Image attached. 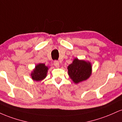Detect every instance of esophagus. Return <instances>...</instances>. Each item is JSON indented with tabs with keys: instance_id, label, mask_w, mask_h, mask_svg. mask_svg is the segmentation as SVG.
<instances>
[{
	"instance_id": "obj_1",
	"label": "esophagus",
	"mask_w": 122,
	"mask_h": 122,
	"mask_svg": "<svg viewBox=\"0 0 122 122\" xmlns=\"http://www.w3.org/2000/svg\"><path fill=\"white\" fill-rule=\"evenodd\" d=\"M53 64H54V66H55L56 68H59V67H60V63L58 61H54Z\"/></svg>"
}]
</instances>
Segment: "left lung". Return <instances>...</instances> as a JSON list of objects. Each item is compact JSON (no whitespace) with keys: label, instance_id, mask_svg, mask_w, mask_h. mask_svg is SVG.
<instances>
[{"label":"left lung","instance_id":"8db88e82","mask_svg":"<svg viewBox=\"0 0 122 122\" xmlns=\"http://www.w3.org/2000/svg\"><path fill=\"white\" fill-rule=\"evenodd\" d=\"M68 75L75 83L86 80L92 73V65L89 62L75 58L68 66Z\"/></svg>","mask_w":122,"mask_h":122}]
</instances>
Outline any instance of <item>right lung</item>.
<instances>
[{"instance_id": "add662e5", "label": "right lung", "mask_w": 122, "mask_h": 122, "mask_svg": "<svg viewBox=\"0 0 122 122\" xmlns=\"http://www.w3.org/2000/svg\"><path fill=\"white\" fill-rule=\"evenodd\" d=\"M48 69V67L45 66V64H38L31 73L32 79L36 81L42 80L46 77Z\"/></svg>"}]
</instances>
